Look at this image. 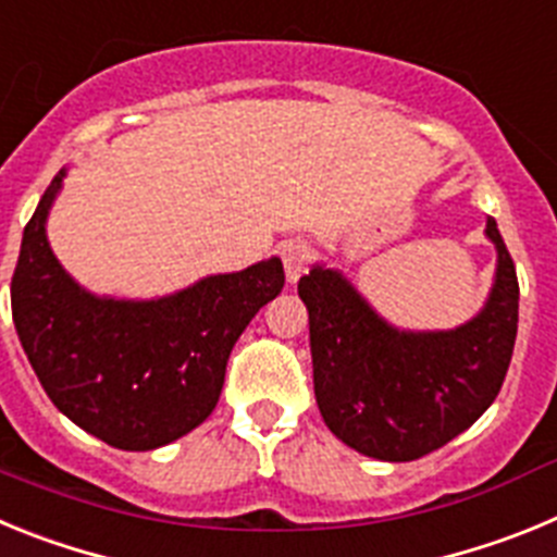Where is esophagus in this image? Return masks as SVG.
Returning a JSON list of instances; mask_svg holds the SVG:
<instances>
[{
  "label": "esophagus",
  "mask_w": 557,
  "mask_h": 557,
  "mask_svg": "<svg viewBox=\"0 0 557 557\" xmlns=\"http://www.w3.org/2000/svg\"><path fill=\"white\" fill-rule=\"evenodd\" d=\"M280 255H283V267H285V277H288V283H297V280L305 274V269H308V244L290 242L285 244Z\"/></svg>",
  "instance_id": "34e87169"
}]
</instances>
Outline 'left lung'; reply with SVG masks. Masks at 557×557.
I'll list each match as a JSON object with an SVG mask.
<instances>
[{
	"instance_id": "obj_1",
	"label": "left lung",
	"mask_w": 557,
	"mask_h": 557,
	"mask_svg": "<svg viewBox=\"0 0 557 557\" xmlns=\"http://www.w3.org/2000/svg\"><path fill=\"white\" fill-rule=\"evenodd\" d=\"M497 272L478 315L453 330H399L338 269L299 280L315 405L335 438L377 460H416L472 428L503 388L519 324V280L497 222Z\"/></svg>"
}]
</instances>
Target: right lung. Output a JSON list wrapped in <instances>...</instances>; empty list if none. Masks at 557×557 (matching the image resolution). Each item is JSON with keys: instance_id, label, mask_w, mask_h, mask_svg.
I'll return each mask as SVG.
<instances>
[{"instance_id": "right-lung-1", "label": "right lung", "mask_w": 557, "mask_h": 557, "mask_svg": "<svg viewBox=\"0 0 557 557\" xmlns=\"http://www.w3.org/2000/svg\"><path fill=\"white\" fill-rule=\"evenodd\" d=\"M63 177L66 166L24 227L10 283L18 341L54 408L77 428L127 453L166 447L213 413L235 341L283 290V263L210 274L158 299L97 297L49 247Z\"/></svg>"}]
</instances>
